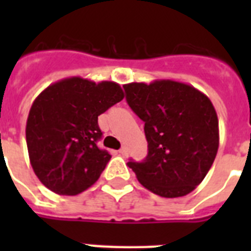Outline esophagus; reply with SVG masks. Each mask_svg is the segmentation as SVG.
Segmentation results:
<instances>
[{"mask_svg": "<svg viewBox=\"0 0 251 251\" xmlns=\"http://www.w3.org/2000/svg\"><path fill=\"white\" fill-rule=\"evenodd\" d=\"M118 152H120V155H122V156H126V155H127V150H126V147H122Z\"/></svg>", "mask_w": 251, "mask_h": 251, "instance_id": "34e87169", "label": "esophagus"}]
</instances>
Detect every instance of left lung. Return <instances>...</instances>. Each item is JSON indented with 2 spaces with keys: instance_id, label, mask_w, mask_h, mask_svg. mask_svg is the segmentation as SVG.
Returning a JSON list of instances; mask_svg holds the SVG:
<instances>
[{
  "instance_id": "obj_1",
  "label": "left lung",
  "mask_w": 251,
  "mask_h": 251,
  "mask_svg": "<svg viewBox=\"0 0 251 251\" xmlns=\"http://www.w3.org/2000/svg\"><path fill=\"white\" fill-rule=\"evenodd\" d=\"M126 101L145 122L149 153L129 161L138 181L153 194H189L210 171L219 149V120L212 102L190 84L171 79L124 86Z\"/></svg>"
}]
</instances>
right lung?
Listing matches in <instances>:
<instances>
[{"mask_svg":"<svg viewBox=\"0 0 251 251\" xmlns=\"http://www.w3.org/2000/svg\"><path fill=\"white\" fill-rule=\"evenodd\" d=\"M116 82L65 78L41 92L29 109L25 141L37 178L60 195H76L94 185L110 155L98 147V117L124 99Z\"/></svg>","mask_w":251,"mask_h":251,"instance_id":"1","label":"right lung"}]
</instances>
